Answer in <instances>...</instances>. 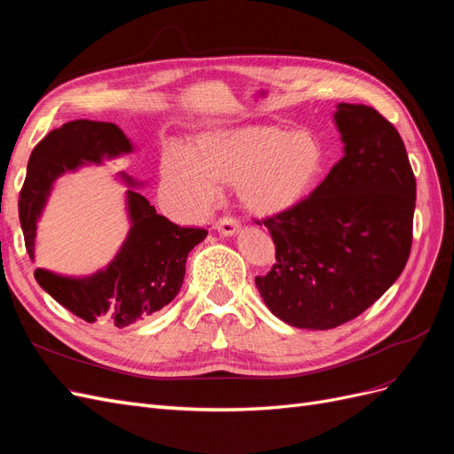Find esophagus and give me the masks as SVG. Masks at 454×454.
Masks as SVG:
<instances>
[{
  "label": "esophagus",
  "mask_w": 454,
  "mask_h": 454,
  "mask_svg": "<svg viewBox=\"0 0 454 454\" xmlns=\"http://www.w3.org/2000/svg\"><path fill=\"white\" fill-rule=\"evenodd\" d=\"M215 229L222 232V235H235V232L240 229V223H239V219H235V217L223 215L215 222Z\"/></svg>",
  "instance_id": "1"
}]
</instances>
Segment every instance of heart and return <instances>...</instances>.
Returning <instances> with one entry per match:
<instances>
[{
	"instance_id": "obj_1",
	"label": "heart",
	"mask_w": 454,
	"mask_h": 454,
	"mask_svg": "<svg viewBox=\"0 0 454 454\" xmlns=\"http://www.w3.org/2000/svg\"><path fill=\"white\" fill-rule=\"evenodd\" d=\"M324 162V145L310 132L242 127L204 134L199 157L180 145L172 147L162 162V185L185 210L199 214L215 202V182L239 184L248 208L277 214L309 193Z\"/></svg>"
}]
</instances>
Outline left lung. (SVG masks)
Listing matches in <instances>:
<instances>
[{
    "instance_id": "8db88e82",
    "label": "left lung",
    "mask_w": 454,
    "mask_h": 454,
    "mask_svg": "<svg viewBox=\"0 0 454 454\" xmlns=\"http://www.w3.org/2000/svg\"><path fill=\"white\" fill-rule=\"evenodd\" d=\"M335 122L345 157L309 197L261 219L277 261L255 286L274 316L303 329L360 316L400 277L413 244L417 182L400 132L364 104H339Z\"/></svg>"
}]
</instances>
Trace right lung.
<instances>
[{"mask_svg":"<svg viewBox=\"0 0 454 454\" xmlns=\"http://www.w3.org/2000/svg\"><path fill=\"white\" fill-rule=\"evenodd\" d=\"M130 142L114 122L77 119L49 132L30 155L19 195L24 244L34 257L35 222L51 184L83 162L129 153ZM132 227L121 252L106 270L89 278H64L35 269L37 284L59 303L89 324L127 327L149 318L180 292L189 252L208 235L204 227H180L157 214L149 200L129 191Z\"/></svg>","mask_w":454,"mask_h":454,"instance_id":"add662e5","label":"right lung"}]
</instances>
